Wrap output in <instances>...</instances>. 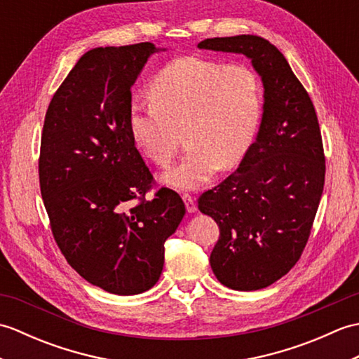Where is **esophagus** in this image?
I'll list each match as a JSON object with an SVG mask.
<instances>
[{
	"mask_svg": "<svg viewBox=\"0 0 359 359\" xmlns=\"http://www.w3.org/2000/svg\"><path fill=\"white\" fill-rule=\"evenodd\" d=\"M182 199H184L185 202V207H187V211L188 212H194L197 210L196 207V199L191 196V194H182Z\"/></svg>",
	"mask_w": 359,
	"mask_h": 359,
	"instance_id": "34e87169",
	"label": "esophagus"
}]
</instances>
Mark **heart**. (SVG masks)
I'll return each instance as SVG.
<instances>
[{
  "label": "heart",
  "instance_id": "1",
  "mask_svg": "<svg viewBox=\"0 0 359 359\" xmlns=\"http://www.w3.org/2000/svg\"><path fill=\"white\" fill-rule=\"evenodd\" d=\"M149 98L129 106L131 135L144 156L166 166L185 131V157L163 174L168 185L180 189L201 188L220 166L239 163L262 112L261 81L250 67L202 57H180L162 67L151 81Z\"/></svg>",
  "mask_w": 359,
  "mask_h": 359
}]
</instances>
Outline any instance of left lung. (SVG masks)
I'll return each mask as SVG.
<instances>
[{
	"label": "left lung",
	"instance_id": "left-lung-1",
	"mask_svg": "<svg viewBox=\"0 0 359 359\" xmlns=\"http://www.w3.org/2000/svg\"><path fill=\"white\" fill-rule=\"evenodd\" d=\"M201 49L247 55L264 83L256 140L238 170L199 197L216 220L210 264L220 284L251 292L299 261L321 201L325 156L313 102L278 48L256 35L207 38Z\"/></svg>",
	"mask_w": 359,
	"mask_h": 359
}]
</instances>
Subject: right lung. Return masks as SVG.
I'll use <instances>...</instances> for the list:
<instances>
[{"label":"right lung","mask_w":359,"mask_h":359,"mask_svg":"<svg viewBox=\"0 0 359 359\" xmlns=\"http://www.w3.org/2000/svg\"><path fill=\"white\" fill-rule=\"evenodd\" d=\"M152 43L86 52L49 103L41 134L40 189L67 264L114 294H139L163 270L165 241L185 216L180 196L154 177L129 129L131 88Z\"/></svg>","instance_id":"right-lung-1"}]
</instances>
